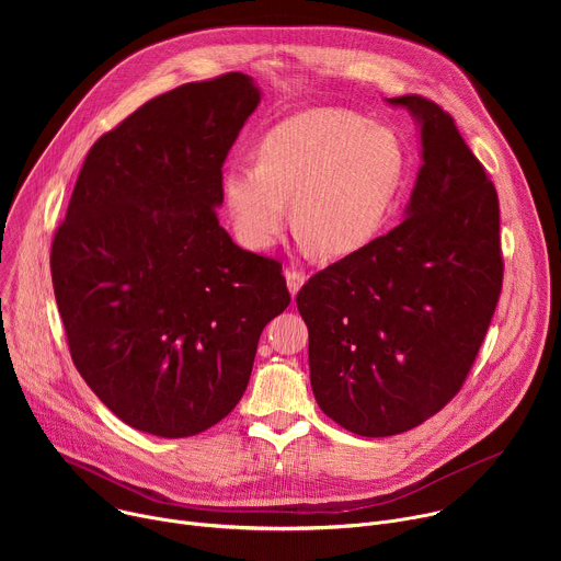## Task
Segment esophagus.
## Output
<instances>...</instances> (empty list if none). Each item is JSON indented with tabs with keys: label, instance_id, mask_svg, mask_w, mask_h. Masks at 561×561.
I'll use <instances>...</instances> for the list:
<instances>
[{
	"label": "esophagus",
	"instance_id": "obj_1",
	"mask_svg": "<svg viewBox=\"0 0 561 561\" xmlns=\"http://www.w3.org/2000/svg\"><path fill=\"white\" fill-rule=\"evenodd\" d=\"M306 279H308V275H306L304 271H299V268H286V284H288L290 295H297L299 288L306 284Z\"/></svg>",
	"mask_w": 561,
	"mask_h": 561
}]
</instances>
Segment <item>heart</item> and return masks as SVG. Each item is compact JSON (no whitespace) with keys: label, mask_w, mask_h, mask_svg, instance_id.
I'll return each mask as SVG.
<instances>
[{"label":"heart","mask_w":561,"mask_h":561,"mask_svg":"<svg viewBox=\"0 0 561 561\" xmlns=\"http://www.w3.org/2000/svg\"><path fill=\"white\" fill-rule=\"evenodd\" d=\"M257 162H232L219 178L234 237L247 249L277 244L288 217L308 251L348 255L370 244L407 175V152L388 126L340 108H308L277 122Z\"/></svg>","instance_id":"1"}]
</instances>
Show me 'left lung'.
I'll use <instances>...</instances> for the list:
<instances>
[{"mask_svg": "<svg viewBox=\"0 0 561 561\" xmlns=\"http://www.w3.org/2000/svg\"><path fill=\"white\" fill-rule=\"evenodd\" d=\"M407 108L422 167L404 221L297 293L319 409L362 437L411 431L461 388L502 290L500 202L453 117L420 95Z\"/></svg>", "mask_w": 561, "mask_h": 561, "instance_id": "left-lung-1", "label": "left lung"}]
</instances>
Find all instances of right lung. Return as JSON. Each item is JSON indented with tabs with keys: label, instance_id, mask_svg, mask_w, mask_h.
I'll list each match as a JSON object with an SVG mask.
<instances>
[{
	"label": "right lung",
	"instance_id": "1",
	"mask_svg": "<svg viewBox=\"0 0 561 561\" xmlns=\"http://www.w3.org/2000/svg\"><path fill=\"white\" fill-rule=\"evenodd\" d=\"M262 93L228 72L184 84L102 135L50 249L70 357L128 426L191 437L242 399L282 264L219 226V178Z\"/></svg>",
	"mask_w": 561,
	"mask_h": 561
}]
</instances>
